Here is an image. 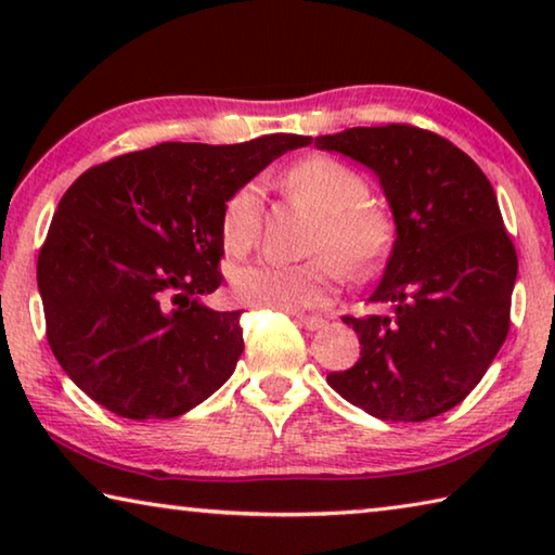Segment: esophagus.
<instances>
[{
	"instance_id": "34e87169",
	"label": "esophagus",
	"mask_w": 555,
	"mask_h": 555,
	"mask_svg": "<svg viewBox=\"0 0 555 555\" xmlns=\"http://www.w3.org/2000/svg\"><path fill=\"white\" fill-rule=\"evenodd\" d=\"M298 318V323L306 327V331H311V333H315V331H323V327L327 325V321L325 318H321V315H296Z\"/></svg>"
}]
</instances>
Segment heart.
<instances>
[{"mask_svg": "<svg viewBox=\"0 0 555 555\" xmlns=\"http://www.w3.org/2000/svg\"><path fill=\"white\" fill-rule=\"evenodd\" d=\"M286 188L321 212L313 237L311 259L300 264L255 261L232 271L237 300L274 311H306L323 306L350 274H364L379 264L389 247V222L367 201L370 185L362 173L331 156H311L288 168ZM261 228V191L244 183L222 205L220 240L230 255L255 247Z\"/></svg>", "mask_w": 555, "mask_h": 555, "instance_id": "1", "label": "heart"}]
</instances>
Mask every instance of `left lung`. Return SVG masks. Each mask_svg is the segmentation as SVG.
<instances>
[{"mask_svg":"<svg viewBox=\"0 0 555 555\" xmlns=\"http://www.w3.org/2000/svg\"><path fill=\"white\" fill-rule=\"evenodd\" d=\"M377 173L397 240L370 304L387 315H345L360 360L327 384L382 421H428L485 377L509 333L516 249L492 183L448 139L411 125L352 127L315 139Z\"/></svg>","mask_w":555,"mask_h":555,"instance_id":"left-lung-1","label":"left lung"}]
</instances>
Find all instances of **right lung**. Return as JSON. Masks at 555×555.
I'll return each instance as SVG.
<instances>
[{"instance_id":"add662e5","label":"right lung","mask_w":555,"mask_h":555,"mask_svg":"<svg viewBox=\"0 0 555 555\" xmlns=\"http://www.w3.org/2000/svg\"><path fill=\"white\" fill-rule=\"evenodd\" d=\"M311 137L166 142L92 166L59 203L39 251L46 337L63 372L121 418H176L218 391L244 350L222 284V205Z\"/></svg>"}]
</instances>
